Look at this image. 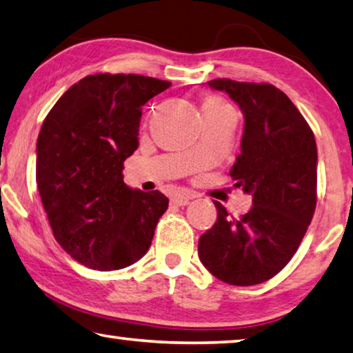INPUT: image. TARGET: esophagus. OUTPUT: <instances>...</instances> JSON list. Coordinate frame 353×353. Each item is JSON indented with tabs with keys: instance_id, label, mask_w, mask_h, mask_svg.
Returning <instances> with one entry per match:
<instances>
[{
	"instance_id": "34e87169",
	"label": "esophagus",
	"mask_w": 353,
	"mask_h": 353,
	"mask_svg": "<svg viewBox=\"0 0 353 353\" xmlns=\"http://www.w3.org/2000/svg\"><path fill=\"white\" fill-rule=\"evenodd\" d=\"M195 195H192L190 192H180V194H176V195H173L172 196V205H175V206H186L188 203L194 199Z\"/></svg>"
}]
</instances>
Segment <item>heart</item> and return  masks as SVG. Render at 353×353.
Here are the masks:
<instances>
[{"mask_svg": "<svg viewBox=\"0 0 353 353\" xmlns=\"http://www.w3.org/2000/svg\"><path fill=\"white\" fill-rule=\"evenodd\" d=\"M203 119H215V117H232V108L223 97L217 94H208L201 99Z\"/></svg>", "mask_w": 353, "mask_h": 353, "instance_id": "obj_1", "label": "heart"}]
</instances>
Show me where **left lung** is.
<instances>
[{
    "label": "left lung",
    "instance_id": "left-lung-1",
    "mask_svg": "<svg viewBox=\"0 0 353 353\" xmlns=\"http://www.w3.org/2000/svg\"><path fill=\"white\" fill-rule=\"evenodd\" d=\"M245 116L242 153L230 170L252 206L231 219L219 201L217 221L200 237L199 256L208 271L231 285L271 279L292 261L316 208V141L285 92L271 83L214 79Z\"/></svg>",
    "mask_w": 353,
    "mask_h": 353
}]
</instances>
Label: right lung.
I'll use <instances>...</instances> for the list:
<instances>
[{
  "mask_svg": "<svg viewBox=\"0 0 353 353\" xmlns=\"http://www.w3.org/2000/svg\"><path fill=\"white\" fill-rule=\"evenodd\" d=\"M170 86L138 74L86 76L61 96L37 139V189L59 245L91 270H121L150 248L169 199L123 183L142 105Z\"/></svg>",
  "mask_w": 353,
  "mask_h": 353,
  "instance_id": "add662e5",
  "label": "right lung"
}]
</instances>
